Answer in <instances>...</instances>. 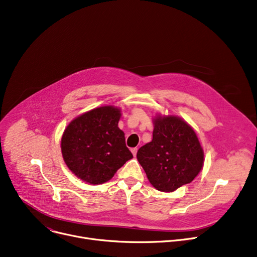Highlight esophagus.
Returning <instances> with one entry per match:
<instances>
[{"label":"esophagus","instance_id":"34e87169","mask_svg":"<svg viewBox=\"0 0 257 257\" xmlns=\"http://www.w3.org/2000/svg\"><path fill=\"white\" fill-rule=\"evenodd\" d=\"M131 152H132L133 155L135 156L136 153H138V148H132V149H131Z\"/></svg>","mask_w":257,"mask_h":257}]
</instances>
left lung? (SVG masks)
Here are the masks:
<instances>
[{
  "mask_svg": "<svg viewBox=\"0 0 257 257\" xmlns=\"http://www.w3.org/2000/svg\"><path fill=\"white\" fill-rule=\"evenodd\" d=\"M136 157L150 183L163 192L191 183L203 165L196 133L175 115L159 114L154 118L153 140L139 150Z\"/></svg>",
  "mask_w": 257,
  "mask_h": 257,
  "instance_id": "1",
  "label": "left lung"
}]
</instances>
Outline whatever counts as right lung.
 Here are the masks:
<instances>
[{"mask_svg": "<svg viewBox=\"0 0 257 257\" xmlns=\"http://www.w3.org/2000/svg\"><path fill=\"white\" fill-rule=\"evenodd\" d=\"M121 110L101 106L74 118L65 129L61 149L66 165L80 180L103 184L133 158L117 127Z\"/></svg>", "mask_w": 257, "mask_h": 257, "instance_id": "add662e5", "label": "right lung"}]
</instances>
